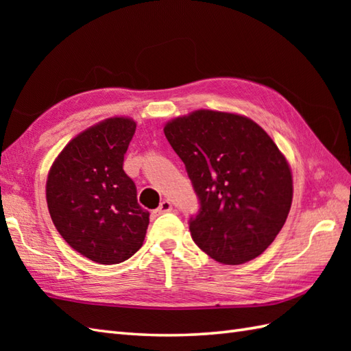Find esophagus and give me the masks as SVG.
I'll return each instance as SVG.
<instances>
[{
  "label": "esophagus",
  "instance_id": "obj_1",
  "mask_svg": "<svg viewBox=\"0 0 351 351\" xmlns=\"http://www.w3.org/2000/svg\"><path fill=\"white\" fill-rule=\"evenodd\" d=\"M171 210H173V208H171V204L169 202V200H162V202L160 204V206L155 210V214L156 215L166 214V213H170Z\"/></svg>",
  "mask_w": 351,
  "mask_h": 351
}]
</instances>
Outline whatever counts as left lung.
<instances>
[{"label": "left lung", "instance_id": "obj_1", "mask_svg": "<svg viewBox=\"0 0 351 351\" xmlns=\"http://www.w3.org/2000/svg\"><path fill=\"white\" fill-rule=\"evenodd\" d=\"M199 199L191 238L221 264L261 255L285 223L293 178L270 136L247 117L197 110L164 126Z\"/></svg>", "mask_w": 351, "mask_h": 351}]
</instances>
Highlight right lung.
<instances>
[{
  "mask_svg": "<svg viewBox=\"0 0 351 351\" xmlns=\"http://www.w3.org/2000/svg\"><path fill=\"white\" fill-rule=\"evenodd\" d=\"M134 132L131 119H107L71 140L48 175L52 223L72 249L98 264L123 263L146 235L149 213L123 170Z\"/></svg>",
  "mask_w": 351,
  "mask_h": 351,
  "instance_id": "right-lung-1",
  "label": "right lung"
}]
</instances>
